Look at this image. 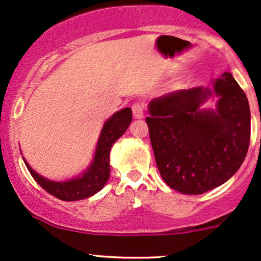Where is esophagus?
<instances>
[{
    "label": "esophagus",
    "instance_id": "1",
    "mask_svg": "<svg viewBox=\"0 0 261 261\" xmlns=\"http://www.w3.org/2000/svg\"><path fill=\"white\" fill-rule=\"evenodd\" d=\"M133 115L135 118L144 117V105L141 102H135L133 105Z\"/></svg>",
    "mask_w": 261,
    "mask_h": 261
}]
</instances>
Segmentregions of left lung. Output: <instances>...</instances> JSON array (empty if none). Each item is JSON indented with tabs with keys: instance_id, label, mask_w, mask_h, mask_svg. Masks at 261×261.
Listing matches in <instances>:
<instances>
[{
	"instance_id": "8db88e82",
	"label": "left lung",
	"mask_w": 261,
	"mask_h": 261,
	"mask_svg": "<svg viewBox=\"0 0 261 261\" xmlns=\"http://www.w3.org/2000/svg\"><path fill=\"white\" fill-rule=\"evenodd\" d=\"M210 98L215 109H204ZM150 141L160 175L183 194H202L239 170L250 143V107L232 74L210 87L154 98L147 106Z\"/></svg>"
}]
</instances>
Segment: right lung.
<instances>
[{
  "instance_id": "1",
  "label": "right lung",
  "mask_w": 261,
  "mask_h": 261,
  "mask_svg": "<svg viewBox=\"0 0 261 261\" xmlns=\"http://www.w3.org/2000/svg\"><path fill=\"white\" fill-rule=\"evenodd\" d=\"M133 120L131 109L120 110L115 112L109 120L105 122L97 141L96 151L93 159L83 173L72 179L55 181L43 175L38 174L25 159L26 167L33 178L38 181L41 188L45 189L48 193L62 201H81L88 198L101 191L110 178V151L117 139L125 134Z\"/></svg>"
}]
</instances>
